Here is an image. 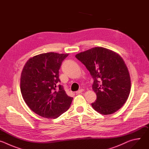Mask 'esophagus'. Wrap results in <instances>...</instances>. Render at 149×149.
Returning a JSON list of instances; mask_svg holds the SVG:
<instances>
[{"instance_id":"obj_1","label":"esophagus","mask_w":149,"mask_h":149,"mask_svg":"<svg viewBox=\"0 0 149 149\" xmlns=\"http://www.w3.org/2000/svg\"><path fill=\"white\" fill-rule=\"evenodd\" d=\"M83 91H84V90H83V89H80V90H78L77 91H76V94H78L81 93H82V92H83Z\"/></svg>"}]
</instances>
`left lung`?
Returning a JSON list of instances; mask_svg holds the SVG:
<instances>
[{"mask_svg": "<svg viewBox=\"0 0 149 149\" xmlns=\"http://www.w3.org/2000/svg\"><path fill=\"white\" fill-rule=\"evenodd\" d=\"M75 57L86 67L94 79L93 90L97 100L93 108L103 115L118 110L130 94V74L121 56L107 48L95 47L80 52Z\"/></svg>", "mask_w": 149, "mask_h": 149, "instance_id": "obj_1", "label": "left lung"}]
</instances>
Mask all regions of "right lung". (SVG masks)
I'll return each mask as SVG.
<instances>
[{
    "label": "right lung",
    "mask_w": 149,
    "mask_h": 149,
    "mask_svg": "<svg viewBox=\"0 0 149 149\" xmlns=\"http://www.w3.org/2000/svg\"><path fill=\"white\" fill-rule=\"evenodd\" d=\"M68 55L40 54L29 58L23 68L21 94L30 109L42 117L56 118L70 107L73 98L66 94L62 86H58L59 70Z\"/></svg>",
    "instance_id": "right-lung-1"
}]
</instances>
